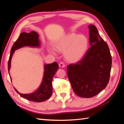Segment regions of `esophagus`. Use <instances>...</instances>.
<instances>
[{
    "instance_id": "1",
    "label": "esophagus",
    "mask_w": 124,
    "mask_h": 124,
    "mask_svg": "<svg viewBox=\"0 0 124 124\" xmlns=\"http://www.w3.org/2000/svg\"><path fill=\"white\" fill-rule=\"evenodd\" d=\"M59 65V67L60 68H64V67H65V64H64V63L63 62H60Z\"/></svg>"
}]
</instances>
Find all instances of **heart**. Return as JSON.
Segmentation results:
<instances>
[{"instance_id": "heart-1", "label": "heart", "mask_w": 124, "mask_h": 124, "mask_svg": "<svg viewBox=\"0 0 124 124\" xmlns=\"http://www.w3.org/2000/svg\"><path fill=\"white\" fill-rule=\"evenodd\" d=\"M53 46L57 51L64 52V57L68 62L76 63L82 59L87 53L89 40L85 35L70 32L55 41ZM48 51L53 53L51 49H48Z\"/></svg>"}]
</instances>
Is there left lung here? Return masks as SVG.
Returning a JSON list of instances; mask_svg holds the SVG:
<instances>
[{
  "label": "left lung",
  "mask_w": 124,
  "mask_h": 124,
  "mask_svg": "<svg viewBox=\"0 0 124 124\" xmlns=\"http://www.w3.org/2000/svg\"><path fill=\"white\" fill-rule=\"evenodd\" d=\"M91 47L77 64L67 67L68 77L78 96L92 97L106 87L111 72L112 57L108 45L94 25H89Z\"/></svg>",
  "instance_id": "obj_1"
}]
</instances>
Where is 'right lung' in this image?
Masks as SVG:
<instances>
[{
	"mask_svg": "<svg viewBox=\"0 0 124 124\" xmlns=\"http://www.w3.org/2000/svg\"><path fill=\"white\" fill-rule=\"evenodd\" d=\"M24 46L31 47H40V41L39 40V35L35 31H31L29 33L22 32L16 41L11 48L10 56L8 62V70L9 75V70L11 64V60L13 54L16 50ZM59 68L57 63L54 62L51 64L44 65V72L43 80L40 86L33 93L30 94H21L17 89H14L20 95L29 101L41 102L48 100L52 94L53 87L52 81L53 78ZM12 80V78L10 77Z\"/></svg>",
	"mask_w": 124,
	"mask_h": 124,
	"instance_id": "obj_1",
	"label": "right lung"
}]
</instances>
